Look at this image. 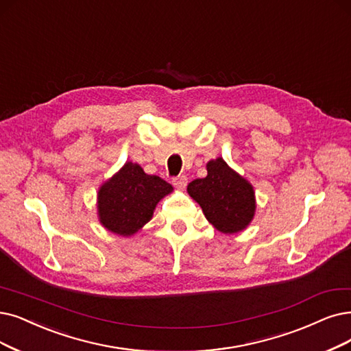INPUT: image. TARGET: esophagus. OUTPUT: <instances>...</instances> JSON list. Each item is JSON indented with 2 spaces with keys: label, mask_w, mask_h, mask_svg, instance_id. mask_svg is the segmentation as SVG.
<instances>
[{
  "label": "esophagus",
  "mask_w": 351,
  "mask_h": 351,
  "mask_svg": "<svg viewBox=\"0 0 351 351\" xmlns=\"http://www.w3.org/2000/svg\"><path fill=\"white\" fill-rule=\"evenodd\" d=\"M173 186L177 190H184L187 186V177L186 176H178L176 178H173Z\"/></svg>",
  "instance_id": "1"
}]
</instances>
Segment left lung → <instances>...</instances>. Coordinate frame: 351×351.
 Returning <instances> with one entry per match:
<instances>
[{"label":"left lung","mask_w":351,"mask_h":351,"mask_svg":"<svg viewBox=\"0 0 351 351\" xmlns=\"http://www.w3.org/2000/svg\"><path fill=\"white\" fill-rule=\"evenodd\" d=\"M206 168L204 178L193 180L187 186L190 197L219 232L234 234L245 230L256 212L254 186L221 157L210 160Z\"/></svg>","instance_id":"left-lung-1"}]
</instances>
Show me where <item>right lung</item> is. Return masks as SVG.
Listing matches in <instances>:
<instances>
[{
  "label": "right lung",
  "mask_w": 351,
  "mask_h": 351,
  "mask_svg": "<svg viewBox=\"0 0 351 351\" xmlns=\"http://www.w3.org/2000/svg\"><path fill=\"white\" fill-rule=\"evenodd\" d=\"M173 190L158 176H149L139 164L127 161L97 190V219L112 233L134 236L152 219L160 200Z\"/></svg>",
  "instance_id": "add662e5"
}]
</instances>
